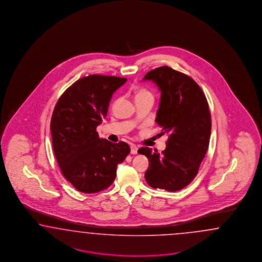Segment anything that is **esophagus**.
Instances as JSON below:
<instances>
[{
	"label": "esophagus",
	"mask_w": 262,
	"mask_h": 262,
	"mask_svg": "<svg viewBox=\"0 0 262 262\" xmlns=\"http://www.w3.org/2000/svg\"><path fill=\"white\" fill-rule=\"evenodd\" d=\"M137 150H138V148L135 146V144H132V145H130V152H132L133 155H136V154H137Z\"/></svg>",
	"instance_id": "1"
}]
</instances>
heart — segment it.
<instances>
[{
	"label": "heart",
	"instance_id": "heart-1",
	"mask_svg": "<svg viewBox=\"0 0 262 262\" xmlns=\"http://www.w3.org/2000/svg\"><path fill=\"white\" fill-rule=\"evenodd\" d=\"M142 95H151V94L149 92V91H147V90H145V89H141V90H139V91H138V93H137V95L136 96Z\"/></svg>",
	"mask_w": 262,
	"mask_h": 262
}]
</instances>
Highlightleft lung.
<instances>
[{
  "instance_id": "8db88e82",
  "label": "left lung",
  "mask_w": 262,
  "mask_h": 262,
  "mask_svg": "<svg viewBox=\"0 0 262 262\" xmlns=\"http://www.w3.org/2000/svg\"><path fill=\"white\" fill-rule=\"evenodd\" d=\"M144 79L152 80L161 92L156 122L168 135L161 154L142 147L138 152L149 159L145 180L152 188L181 190L194 180L206 156L211 117L206 95L189 76L161 66L148 72Z\"/></svg>"
}]
</instances>
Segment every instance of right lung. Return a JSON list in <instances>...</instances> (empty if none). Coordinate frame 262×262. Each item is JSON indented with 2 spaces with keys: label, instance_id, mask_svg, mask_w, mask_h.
Masks as SVG:
<instances>
[{
  "label": "right lung",
  "instance_id": "right-lung-1",
  "mask_svg": "<svg viewBox=\"0 0 262 262\" xmlns=\"http://www.w3.org/2000/svg\"><path fill=\"white\" fill-rule=\"evenodd\" d=\"M127 79L89 75L64 91L51 120L53 149L64 178L82 193L110 187L116 168L130 151L127 143L101 139L96 130L111 96Z\"/></svg>",
  "mask_w": 262,
  "mask_h": 262
}]
</instances>
